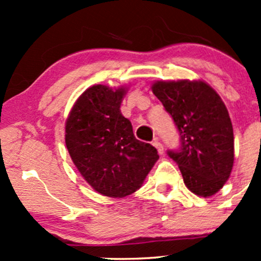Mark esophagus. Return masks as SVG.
I'll use <instances>...</instances> for the list:
<instances>
[{
  "instance_id": "34e87169",
  "label": "esophagus",
  "mask_w": 261,
  "mask_h": 261,
  "mask_svg": "<svg viewBox=\"0 0 261 261\" xmlns=\"http://www.w3.org/2000/svg\"><path fill=\"white\" fill-rule=\"evenodd\" d=\"M152 145L156 147V150H158V152H159V154H163V152H164V146H163V144L160 143V141L158 140L156 138H155L154 141H152Z\"/></svg>"
}]
</instances>
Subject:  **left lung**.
I'll list each match as a JSON object with an SVG mask.
<instances>
[{
  "label": "left lung",
  "mask_w": 261,
  "mask_h": 261,
  "mask_svg": "<svg viewBox=\"0 0 261 261\" xmlns=\"http://www.w3.org/2000/svg\"><path fill=\"white\" fill-rule=\"evenodd\" d=\"M152 92L179 134V146L167 154L179 167L187 188L213 196L233 165V130L225 103L204 82H158Z\"/></svg>",
  "instance_id": "1"
}]
</instances>
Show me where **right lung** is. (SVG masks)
Masks as SVG:
<instances>
[{
  "label": "right lung",
  "instance_id": "1",
  "mask_svg": "<svg viewBox=\"0 0 261 261\" xmlns=\"http://www.w3.org/2000/svg\"><path fill=\"white\" fill-rule=\"evenodd\" d=\"M125 89L93 86L77 99L65 125V144L94 191L121 198L138 191L158 160V150L138 140L120 112Z\"/></svg>",
  "mask_w": 261,
  "mask_h": 261
}]
</instances>
